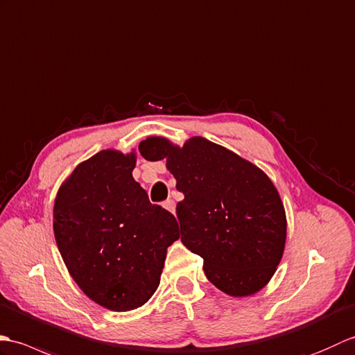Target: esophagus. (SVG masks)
Returning a JSON list of instances; mask_svg holds the SVG:
<instances>
[{"label": "esophagus", "mask_w": 355, "mask_h": 355, "mask_svg": "<svg viewBox=\"0 0 355 355\" xmlns=\"http://www.w3.org/2000/svg\"><path fill=\"white\" fill-rule=\"evenodd\" d=\"M164 208L167 209V211H170L171 214H175V211H176V205H175V202H173L171 199H168V200H165V202H164Z\"/></svg>", "instance_id": "esophagus-1"}]
</instances>
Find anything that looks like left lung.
<instances>
[{
  "mask_svg": "<svg viewBox=\"0 0 355 355\" xmlns=\"http://www.w3.org/2000/svg\"><path fill=\"white\" fill-rule=\"evenodd\" d=\"M148 161L165 159L184 200L178 203L180 241L203 258L207 278L223 293H258L277 272L287 239L286 209L277 187L255 164L212 141L184 146L148 137Z\"/></svg>",
  "mask_w": 355,
  "mask_h": 355,
  "instance_id": "left-lung-1",
  "label": "left lung"
}]
</instances>
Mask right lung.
<instances>
[{
	"instance_id": "add662e5",
	"label": "right lung",
	"mask_w": 355,
	"mask_h": 355,
	"mask_svg": "<svg viewBox=\"0 0 355 355\" xmlns=\"http://www.w3.org/2000/svg\"><path fill=\"white\" fill-rule=\"evenodd\" d=\"M137 152L106 148L80 162L59 187L53 231L71 278L112 311L144 305L161 281L178 222L148 202L132 171Z\"/></svg>"
}]
</instances>
